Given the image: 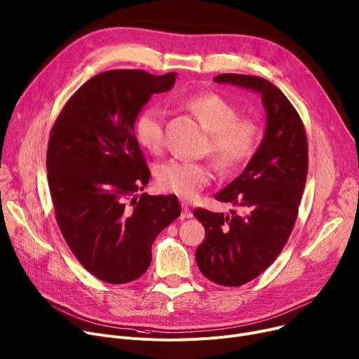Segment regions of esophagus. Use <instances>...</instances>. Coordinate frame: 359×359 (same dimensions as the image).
Segmentation results:
<instances>
[{"label":"esophagus","instance_id":"34e87169","mask_svg":"<svg viewBox=\"0 0 359 359\" xmlns=\"http://www.w3.org/2000/svg\"><path fill=\"white\" fill-rule=\"evenodd\" d=\"M182 219H189V217H193V212H191V208H189V205L185 203V201H182V216H181Z\"/></svg>","mask_w":359,"mask_h":359}]
</instances>
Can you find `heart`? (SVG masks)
Masks as SVG:
<instances>
[{"mask_svg": "<svg viewBox=\"0 0 359 359\" xmlns=\"http://www.w3.org/2000/svg\"><path fill=\"white\" fill-rule=\"evenodd\" d=\"M184 105L210 133L205 149L222 171L236 170L255 154L261 139L258 123L238 118V109L220 94L189 95L184 100ZM163 113L156 107L140 111L133 124L137 143L154 154L159 152L163 146ZM156 177L166 191L191 200L212 180L213 168L207 162L171 159L158 168Z\"/></svg>", "mask_w": 359, "mask_h": 359, "instance_id": "b5f03b06", "label": "heart"}]
</instances>
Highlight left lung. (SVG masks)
<instances>
[{
    "label": "left lung",
    "instance_id": "obj_1",
    "mask_svg": "<svg viewBox=\"0 0 359 359\" xmlns=\"http://www.w3.org/2000/svg\"><path fill=\"white\" fill-rule=\"evenodd\" d=\"M215 81L259 94L266 114L257 152L243 172L215 196L245 213L194 212L205 229L196 250L201 273L216 284L239 287L264 272L291 235L307 178V139L299 113L269 81L241 74L217 75Z\"/></svg>",
    "mask_w": 359,
    "mask_h": 359
}]
</instances>
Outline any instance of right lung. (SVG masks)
Returning a JSON list of instances; mask_svg holds the SVG:
<instances>
[{"mask_svg": "<svg viewBox=\"0 0 359 359\" xmlns=\"http://www.w3.org/2000/svg\"><path fill=\"white\" fill-rule=\"evenodd\" d=\"M175 79L177 72L140 69L98 74L52 129L46 166L59 229L82 266L104 283L137 280L151 265L154 241L181 215L174 194L137 197L151 171L133 132L146 102Z\"/></svg>", "mask_w": 359, "mask_h": 359, "instance_id": "add662e5", "label": "right lung"}]
</instances>
